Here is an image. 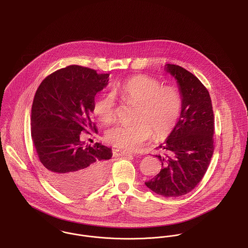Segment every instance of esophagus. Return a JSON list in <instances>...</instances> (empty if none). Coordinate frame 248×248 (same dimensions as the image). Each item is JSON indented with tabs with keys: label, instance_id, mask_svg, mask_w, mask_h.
Here are the masks:
<instances>
[{
	"label": "esophagus",
	"instance_id": "1",
	"mask_svg": "<svg viewBox=\"0 0 248 248\" xmlns=\"http://www.w3.org/2000/svg\"><path fill=\"white\" fill-rule=\"evenodd\" d=\"M118 156H130L133 155L134 154L130 153V152H125V151H115L114 152Z\"/></svg>",
	"mask_w": 248,
	"mask_h": 248
}]
</instances>
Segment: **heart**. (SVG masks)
I'll use <instances>...</instances> for the list:
<instances>
[{
  "instance_id": "heart-1",
  "label": "heart",
  "mask_w": 248,
  "mask_h": 248,
  "mask_svg": "<svg viewBox=\"0 0 248 248\" xmlns=\"http://www.w3.org/2000/svg\"><path fill=\"white\" fill-rule=\"evenodd\" d=\"M117 95L126 103L136 105L135 123L116 125L107 131L105 138L115 148L133 151L139 148L153 134L156 138H165L174 130L182 112V95L173 86H162L157 79L138 75L113 85L112 93H107L93 106L94 116L103 123L115 118Z\"/></svg>"
}]
</instances>
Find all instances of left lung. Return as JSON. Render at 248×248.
Instances as JSON below:
<instances>
[{
    "instance_id": "left-lung-1",
    "label": "left lung",
    "mask_w": 248,
    "mask_h": 248,
    "mask_svg": "<svg viewBox=\"0 0 248 248\" xmlns=\"http://www.w3.org/2000/svg\"><path fill=\"white\" fill-rule=\"evenodd\" d=\"M166 70L177 80L182 95V112L174 130L158 148L162 169L146 182L154 192L178 197L190 192L202 180L212 157L214 114L209 93L190 72L174 64Z\"/></svg>"
}]
</instances>
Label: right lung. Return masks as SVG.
<instances>
[{
    "label": "right lung",
    "instance_id": "obj_1",
    "mask_svg": "<svg viewBox=\"0 0 248 248\" xmlns=\"http://www.w3.org/2000/svg\"><path fill=\"white\" fill-rule=\"evenodd\" d=\"M109 74L79 65L60 69L36 91L31 136L45 176L61 192L82 195L106 178L112 150L100 143L84 146L81 132L97 133L91 120L94 95L108 84Z\"/></svg>",
    "mask_w": 248,
    "mask_h": 248
}]
</instances>
